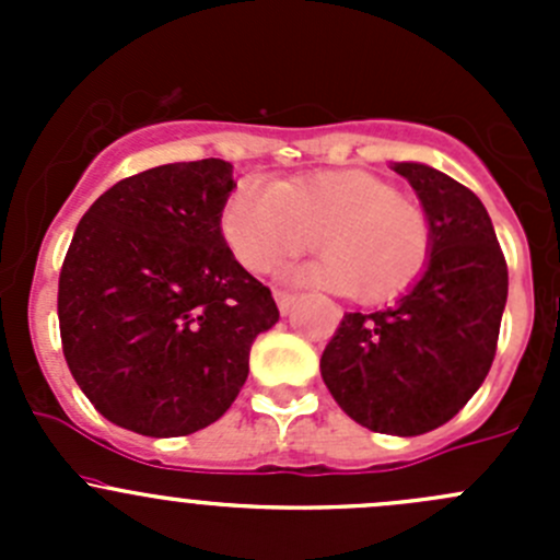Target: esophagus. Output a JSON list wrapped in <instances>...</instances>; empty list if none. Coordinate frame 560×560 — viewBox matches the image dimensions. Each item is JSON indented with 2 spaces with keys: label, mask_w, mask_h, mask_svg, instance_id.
Wrapping results in <instances>:
<instances>
[{
  "label": "esophagus",
  "mask_w": 560,
  "mask_h": 560,
  "mask_svg": "<svg viewBox=\"0 0 560 560\" xmlns=\"http://www.w3.org/2000/svg\"><path fill=\"white\" fill-rule=\"evenodd\" d=\"M273 298H276V306H279V312L284 316L292 314V308H295L298 301H301V298L292 295V292H281V290H276Z\"/></svg>",
  "instance_id": "34e87169"
}]
</instances>
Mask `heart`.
I'll return each mask as SVG.
<instances>
[{"label": "heart", "mask_w": 560, "mask_h": 560, "mask_svg": "<svg viewBox=\"0 0 560 560\" xmlns=\"http://www.w3.org/2000/svg\"><path fill=\"white\" fill-rule=\"evenodd\" d=\"M222 233L252 273H268L316 244L322 257L290 270L292 279L363 303L409 290L431 257L422 208L363 171L316 173L276 186L248 178L224 206Z\"/></svg>", "instance_id": "heart-1"}]
</instances>
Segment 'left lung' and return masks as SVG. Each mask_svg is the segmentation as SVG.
Listing matches in <instances>:
<instances>
[{"mask_svg":"<svg viewBox=\"0 0 560 560\" xmlns=\"http://www.w3.org/2000/svg\"><path fill=\"white\" fill-rule=\"evenodd\" d=\"M431 224V257L389 308L343 314L319 360L363 428L420 436L450 422L488 376L506 306L504 254L482 200L422 162H393Z\"/></svg>","mask_w":560,"mask_h":560,"instance_id":"obj_1","label":"left lung"}]
</instances>
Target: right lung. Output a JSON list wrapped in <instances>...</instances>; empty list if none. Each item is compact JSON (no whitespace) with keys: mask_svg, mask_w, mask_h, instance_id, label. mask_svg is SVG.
I'll use <instances>...</instances> for the list:
<instances>
[{"mask_svg":"<svg viewBox=\"0 0 560 560\" xmlns=\"http://www.w3.org/2000/svg\"><path fill=\"white\" fill-rule=\"evenodd\" d=\"M233 189L230 162H175L118 180L78 222L61 347L113 425L154 439L208 428L238 398L254 338L279 322L222 235Z\"/></svg>","mask_w":560,"mask_h":560,"instance_id":"1","label":"right lung"}]
</instances>
